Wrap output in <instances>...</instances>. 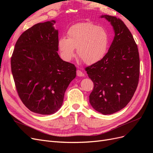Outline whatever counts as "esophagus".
Wrapping results in <instances>:
<instances>
[{
    "label": "esophagus",
    "instance_id": "34e87169",
    "mask_svg": "<svg viewBox=\"0 0 153 153\" xmlns=\"http://www.w3.org/2000/svg\"><path fill=\"white\" fill-rule=\"evenodd\" d=\"M76 75H77L78 76H80V77H83V76H85L84 73H83L81 71H80V70H77L76 71Z\"/></svg>",
    "mask_w": 153,
    "mask_h": 153
}]
</instances>
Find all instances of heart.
<instances>
[{
    "instance_id": "heart-1",
    "label": "heart",
    "mask_w": 153,
    "mask_h": 153,
    "mask_svg": "<svg viewBox=\"0 0 153 153\" xmlns=\"http://www.w3.org/2000/svg\"><path fill=\"white\" fill-rule=\"evenodd\" d=\"M110 37L103 27L89 22L79 23L71 26L68 31V39L61 38L58 47L62 58L70 61L77 55L84 63L93 64L101 61L108 48Z\"/></svg>"
}]
</instances>
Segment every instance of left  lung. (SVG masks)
<instances>
[{"mask_svg": "<svg viewBox=\"0 0 153 153\" xmlns=\"http://www.w3.org/2000/svg\"><path fill=\"white\" fill-rule=\"evenodd\" d=\"M113 27L115 36L104 57L85 71L94 83L89 102L104 115L121 110L130 101L138 84L140 59L137 45L124 24L115 16L101 15Z\"/></svg>", "mask_w": 153, "mask_h": 153, "instance_id": "8db88e82", "label": "left lung"}]
</instances>
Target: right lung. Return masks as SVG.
Returning a JSON list of instances; mask_svg holds the SVG:
<instances>
[{"instance_id": "1", "label": "right lung", "mask_w": 153, "mask_h": 153, "mask_svg": "<svg viewBox=\"0 0 153 153\" xmlns=\"http://www.w3.org/2000/svg\"><path fill=\"white\" fill-rule=\"evenodd\" d=\"M55 20L39 23L27 29L15 44L11 71L18 96L27 108L42 115L55 113L64 93L76 77L74 64L61 59Z\"/></svg>"}]
</instances>
